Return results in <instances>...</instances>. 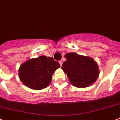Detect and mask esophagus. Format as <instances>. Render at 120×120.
<instances>
[{
	"mask_svg": "<svg viewBox=\"0 0 120 120\" xmlns=\"http://www.w3.org/2000/svg\"><path fill=\"white\" fill-rule=\"evenodd\" d=\"M59 62V63H60V66H62V64H63V61H62V60H60Z\"/></svg>",
	"mask_w": 120,
	"mask_h": 120,
	"instance_id": "1",
	"label": "esophagus"
}]
</instances>
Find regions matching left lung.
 <instances>
[{"instance_id": "8db88e82", "label": "left lung", "mask_w": 120, "mask_h": 120, "mask_svg": "<svg viewBox=\"0 0 120 120\" xmlns=\"http://www.w3.org/2000/svg\"><path fill=\"white\" fill-rule=\"evenodd\" d=\"M61 69L69 81L77 88H86L97 80L99 70L98 64L92 58L70 52L65 54Z\"/></svg>"}]
</instances>
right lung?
Listing matches in <instances>:
<instances>
[{"label":"right lung","instance_id":"1","mask_svg":"<svg viewBox=\"0 0 120 120\" xmlns=\"http://www.w3.org/2000/svg\"><path fill=\"white\" fill-rule=\"evenodd\" d=\"M60 67V64L52 57L41 56L22 64L19 69V76L27 87L41 90L50 85L52 75Z\"/></svg>","mask_w":120,"mask_h":120}]
</instances>
